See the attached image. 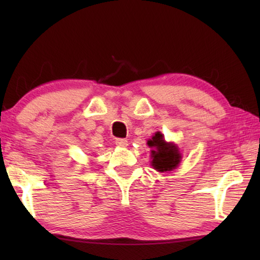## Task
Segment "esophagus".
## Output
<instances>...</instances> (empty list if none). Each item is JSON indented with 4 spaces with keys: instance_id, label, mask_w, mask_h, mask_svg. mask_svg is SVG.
<instances>
[{
    "instance_id": "esophagus-1",
    "label": "esophagus",
    "mask_w": 260,
    "mask_h": 260,
    "mask_svg": "<svg viewBox=\"0 0 260 260\" xmlns=\"http://www.w3.org/2000/svg\"><path fill=\"white\" fill-rule=\"evenodd\" d=\"M116 144L120 148H126L127 146H128V141H127L126 139H117Z\"/></svg>"
}]
</instances>
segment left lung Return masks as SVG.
I'll use <instances>...</instances> for the list:
<instances>
[{
	"label": "left lung",
	"instance_id": "left-lung-1",
	"mask_svg": "<svg viewBox=\"0 0 260 260\" xmlns=\"http://www.w3.org/2000/svg\"><path fill=\"white\" fill-rule=\"evenodd\" d=\"M148 146L153 148V150H151V165L159 172L172 171L178 166L181 159L178 147L173 143L165 142L162 134L159 132L148 141Z\"/></svg>",
	"mask_w": 260,
	"mask_h": 260
}]
</instances>
